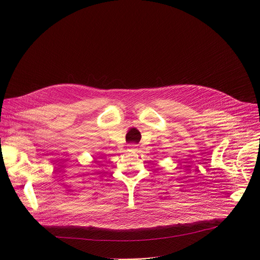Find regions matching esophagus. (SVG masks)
<instances>
[{
	"label": "esophagus",
	"instance_id": "34e87169",
	"mask_svg": "<svg viewBox=\"0 0 260 260\" xmlns=\"http://www.w3.org/2000/svg\"><path fill=\"white\" fill-rule=\"evenodd\" d=\"M128 149L129 151H137V145L132 143V144H128Z\"/></svg>",
	"mask_w": 260,
	"mask_h": 260
}]
</instances>
